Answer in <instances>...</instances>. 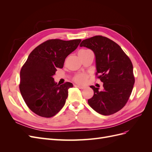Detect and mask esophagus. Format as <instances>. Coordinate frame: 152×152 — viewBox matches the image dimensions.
<instances>
[{
	"mask_svg": "<svg viewBox=\"0 0 152 152\" xmlns=\"http://www.w3.org/2000/svg\"><path fill=\"white\" fill-rule=\"evenodd\" d=\"M77 87H78V88H79L80 89H84L85 88V87H83V86H76Z\"/></svg>",
	"mask_w": 152,
	"mask_h": 152,
	"instance_id": "obj_1",
	"label": "esophagus"
}]
</instances>
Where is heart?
I'll return each mask as SVG.
<instances>
[{
	"instance_id": "b5f03b06",
	"label": "heart",
	"mask_w": 152,
	"mask_h": 152,
	"mask_svg": "<svg viewBox=\"0 0 152 152\" xmlns=\"http://www.w3.org/2000/svg\"><path fill=\"white\" fill-rule=\"evenodd\" d=\"M87 50H81L79 52H83L86 51ZM87 78H88V75L86 73H79L75 75L74 77V80L75 82L78 84H84L87 82Z\"/></svg>"
}]
</instances>
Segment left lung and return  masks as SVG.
Returning a JSON list of instances; mask_svg holds the SVG:
<instances>
[{
  "label": "left lung",
  "mask_w": 152,
  "mask_h": 152,
  "mask_svg": "<svg viewBox=\"0 0 152 152\" xmlns=\"http://www.w3.org/2000/svg\"><path fill=\"white\" fill-rule=\"evenodd\" d=\"M80 46L94 52L96 75L103 82V91L90 86L94 95L88 99V104L103 115L117 112L127 102L135 82L131 59L117 43L101 35L82 40Z\"/></svg>",
  "instance_id": "obj_1"
}]
</instances>
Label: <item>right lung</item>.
Segmentation results:
<instances>
[{
    "label": "right lung",
    "mask_w": 152,
    "mask_h": 152,
    "mask_svg": "<svg viewBox=\"0 0 152 152\" xmlns=\"http://www.w3.org/2000/svg\"><path fill=\"white\" fill-rule=\"evenodd\" d=\"M80 39H50L35 48L20 71V90L28 107L38 115L49 118L65 105L70 82L59 85L53 75L62 68L66 58L77 49Z\"/></svg>",
    "instance_id": "right-lung-1"
}]
</instances>
